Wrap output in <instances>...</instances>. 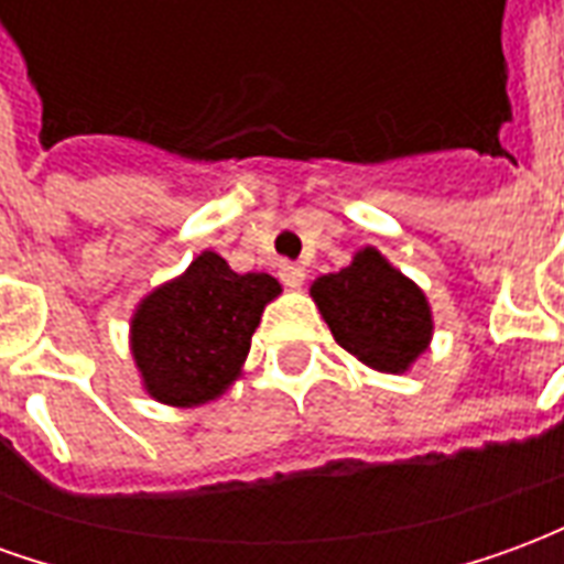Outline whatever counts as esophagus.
Segmentation results:
<instances>
[{"instance_id":"34e87169","label":"esophagus","mask_w":564,"mask_h":564,"mask_svg":"<svg viewBox=\"0 0 564 564\" xmlns=\"http://www.w3.org/2000/svg\"><path fill=\"white\" fill-rule=\"evenodd\" d=\"M281 281L286 283V286L299 290V286L305 283V269H302V265H293V262H283V265H281Z\"/></svg>"}]
</instances>
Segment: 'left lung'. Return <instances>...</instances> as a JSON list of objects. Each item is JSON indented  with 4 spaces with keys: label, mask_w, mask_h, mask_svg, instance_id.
Segmentation results:
<instances>
[{
    "label": "left lung",
    "mask_w": 564,
    "mask_h": 564,
    "mask_svg": "<svg viewBox=\"0 0 564 564\" xmlns=\"http://www.w3.org/2000/svg\"><path fill=\"white\" fill-rule=\"evenodd\" d=\"M311 299L335 341L368 368L404 375L432 341L425 293L375 247H362L347 269L317 278Z\"/></svg>",
    "instance_id": "obj_1"
}]
</instances>
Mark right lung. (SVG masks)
<instances>
[{"label": "right lung", "instance_id": "1", "mask_svg": "<svg viewBox=\"0 0 564 564\" xmlns=\"http://www.w3.org/2000/svg\"><path fill=\"white\" fill-rule=\"evenodd\" d=\"M281 295L265 271H238L214 250L141 299L132 314V359L148 395L172 408L217 399L241 378L262 311Z\"/></svg>", "mask_w": 564, "mask_h": 564}]
</instances>
